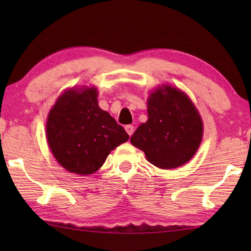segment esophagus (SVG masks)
<instances>
[{
	"label": "esophagus",
	"instance_id": "obj_1",
	"mask_svg": "<svg viewBox=\"0 0 251 251\" xmlns=\"http://www.w3.org/2000/svg\"><path fill=\"white\" fill-rule=\"evenodd\" d=\"M125 130H126L127 134H128L129 136H131L132 134H134L135 128H134V126H132V125H126L125 126Z\"/></svg>",
	"mask_w": 251,
	"mask_h": 251
}]
</instances>
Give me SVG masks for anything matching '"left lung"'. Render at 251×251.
<instances>
[{"label":"left lung","instance_id":"left-lung-1","mask_svg":"<svg viewBox=\"0 0 251 251\" xmlns=\"http://www.w3.org/2000/svg\"><path fill=\"white\" fill-rule=\"evenodd\" d=\"M148 116L130 142L149 162L170 169L192 158L201 145L202 123L188 96L172 86L156 89L148 101Z\"/></svg>","mask_w":251,"mask_h":251}]
</instances>
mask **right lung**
<instances>
[{
  "label": "right lung",
  "instance_id": "right-lung-1",
  "mask_svg": "<svg viewBox=\"0 0 251 251\" xmlns=\"http://www.w3.org/2000/svg\"><path fill=\"white\" fill-rule=\"evenodd\" d=\"M46 135L57 161L77 175L97 172L110 152L129 138L108 112L99 108L94 87L61 95L50 112Z\"/></svg>",
  "mask_w": 251,
  "mask_h": 251
}]
</instances>
